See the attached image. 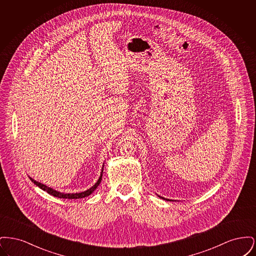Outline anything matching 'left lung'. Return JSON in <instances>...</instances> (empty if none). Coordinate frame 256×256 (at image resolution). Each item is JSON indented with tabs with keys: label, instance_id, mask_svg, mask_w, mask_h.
<instances>
[{
	"label": "left lung",
	"instance_id": "1",
	"mask_svg": "<svg viewBox=\"0 0 256 256\" xmlns=\"http://www.w3.org/2000/svg\"><path fill=\"white\" fill-rule=\"evenodd\" d=\"M158 196L160 198H163V200H170V198H163V196Z\"/></svg>",
	"mask_w": 256,
	"mask_h": 256
}]
</instances>
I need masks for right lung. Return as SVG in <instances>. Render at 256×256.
Here are the masks:
<instances>
[{"label": "right lung", "instance_id": "1", "mask_svg": "<svg viewBox=\"0 0 256 256\" xmlns=\"http://www.w3.org/2000/svg\"><path fill=\"white\" fill-rule=\"evenodd\" d=\"M102 172H104V165H102V172H100V176L97 182L95 183L91 188L87 189L86 191H84V192H80V193H68V194H66V193H61L60 191H56V190H54V189H52V188H50V187H48L47 185H45V184H43V183L34 180L30 176H28V178H30V180L32 182L34 183L36 186H38L39 188H41L42 190L46 191L50 195L56 196V198H86V196L91 195V194L96 190V188L98 186V184L102 182Z\"/></svg>", "mask_w": 256, "mask_h": 256}]
</instances>
